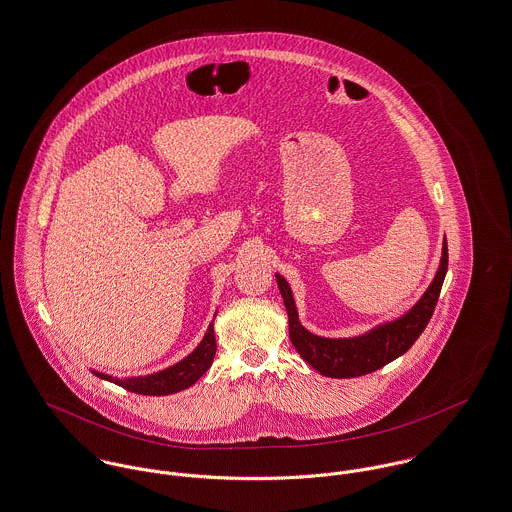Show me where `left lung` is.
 Here are the masks:
<instances>
[{"label": "left lung", "mask_w": 512, "mask_h": 512, "mask_svg": "<svg viewBox=\"0 0 512 512\" xmlns=\"http://www.w3.org/2000/svg\"><path fill=\"white\" fill-rule=\"evenodd\" d=\"M446 273H448V241L444 237L438 271L430 286L426 288V292L418 298V302L395 320L383 322L373 330L353 338H322L308 332L298 320L294 296L286 279L279 273L275 277H277L284 308L288 314V336L294 349L320 375L334 377V379H349V377H361L385 367L387 363L395 361L412 347V343L420 338V334L424 332V328L432 318Z\"/></svg>", "instance_id": "8db88e82"}]
</instances>
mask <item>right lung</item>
<instances>
[{
    "instance_id": "obj_1",
    "label": "right lung",
    "mask_w": 512,
    "mask_h": 512,
    "mask_svg": "<svg viewBox=\"0 0 512 512\" xmlns=\"http://www.w3.org/2000/svg\"><path fill=\"white\" fill-rule=\"evenodd\" d=\"M214 355H216V336H214V320H212L198 347L190 355H186L182 361L174 363L172 367H167L159 373H151L145 377H127V379H114L112 375H106L100 371H92V373L104 381L115 383L137 395L165 397V395H172L192 387L210 369Z\"/></svg>"
}]
</instances>
